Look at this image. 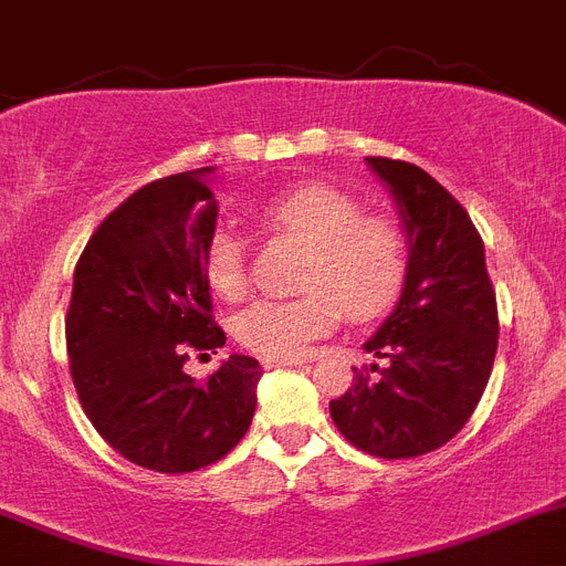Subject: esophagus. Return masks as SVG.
Listing matches in <instances>:
<instances>
[{"mask_svg": "<svg viewBox=\"0 0 566 566\" xmlns=\"http://www.w3.org/2000/svg\"><path fill=\"white\" fill-rule=\"evenodd\" d=\"M307 364L304 358H262L264 369H276V366H302Z\"/></svg>", "mask_w": 566, "mask_h": 566, "instance_id": "obj_1", "label": "esophagus"}]
</instances>
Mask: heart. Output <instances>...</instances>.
Segmentation results:
<instances>
[{
    "mask_svg": "<svg viewBox=\"0 0 566 566\" xmlns=\"http://www.w3.org/2000/svg\"><path fill=\"white\" fill-rule=\"evenodd\" d=\"M262 231L307 248L298 273L304 295L290 302L259 298L233 318V335L262 358H302L307 346L346 318L369 321L397 302L409 273V242L391 217L364 213L360 202L324 182H307L256 208ZM206 279L220 298L248 290L245 245L217 231L206 245Z\"/></svg>",
    "mask_w": 566,
    "mask_h": 566,
    "instance_id": "heart-1",
    "label": "heart"
}]
</instances>
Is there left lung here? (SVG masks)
Listing matches in <instances>:
<instances>
[{"instance_id": "obj_1", "label": "left lung", "mask_w": 566, "mask_h": 566, "mask_svg": "<svg viewBox=\"0 0 566 566\" xmlns=\"http://www.w3.org/2000/svg\"><path fill=\"white\" fill-rule=\"evenodd\" d=\"M366 163L400 208L409 273L395 313L364 344L386 366L353 369L329 417L366 454L409 460L460 434L480 403L499 344L496 293L465 208L415 163Z\"/></svg>"}]
</instances>
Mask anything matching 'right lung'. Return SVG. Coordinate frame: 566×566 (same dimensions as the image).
Wrapping results in <instances>:
<instances>
[{
  "mask_svg": "<svg viewBox=\"0 0 566 566\" xmlns=\"http://www.w3.org/2000/svg\"><path fill=\"white\" fill-rule=\"evenodd\" d=\"M208 171L149 182L101 222L64 318L84 415L120 457L160 473L222 460L251 429L262 378L248 355L208 380L182 369L191 353L208 358L226 344L202 268L217 226Z\"/></svg>",
  "mask_w": 566,
  "mask_h": 566,
  "instance_id": "add662e5",
  "label": "right lung"
}]
</instances>
